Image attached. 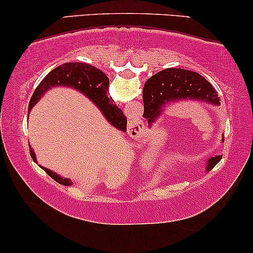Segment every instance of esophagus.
Listing matches in <instances>:
<instances>
[{
	"instance_id": "1",
	"label": "esophagus",
	"mask_w": 253,
	"mask_h": 253,
	"mask_svg": "<svg viewBox=\"0 0 253 253\" xmlns=\"http://www.w3.org/2000/svg\"><path fill=\"white\" fill-rule=\"evenodd\" d=\"M130 129L138 136V134L141 132V130H143V126H141L139 121H133V122H131L130 124Z\"/></svg>"
}]
</instances>
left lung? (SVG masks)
I'll list each match as a JSON object with an SVG mask.
<instances>
[{
  "instance_id": "8db88e82",
  "label": "left lung",
  "mask_w": 253,
  "mask_h": 253,
  "mask_svg": "<svg viewBox=\"0 0 253 253\" xmlns=\"http://www.w3.org/2000/svg\"><path fill=\"white\" fill-rule=\"evenodd\" d=\"M144 116L151 126L160 116L165 105L181 99L203 100L219 105L220 99L215 88L198 72L184 69H165L148 79L143 89ZM224 139V138H223ZM222 139V141H223ZM221 155L209 159L207 169L214 168Z\"/></svg>"
}]
</instances>
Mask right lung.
<instances>
[{"label": "right lung", "instance_id": "obj_1", "mask_svg": "<svg viewBox=\"0 0 253 253\" xmlns=\"http://www.w3.org/2000/svg\"><path fill=\"white\" fill-rule=\"evenodd\" d=\"M56 86H69L74 87L92 100L99 109L101 110L103 116L107 121L123 132L126 131V117L123 115V112L119 107L115 106V103L112 98H108L107 92H108L109 79L98 68L86 63H64L63 65L55 68L51 70L46 77L42 79V82L38 85L36 91L31 98L29 105V112L33 108V106L39 101L43 93L48 91L50 87H56ZM30 146V144H29ZM30 153L33 161L37 162L36 154L34 151L30 146ZM41 167V166H40ZM48 175L50 176L54 181L63 185H71L72 183L67 178H62L61 176L55 174L49 169L41 167Z\"/></svg>", "mask_w": 253, "mask_h": 253}]
</instances>
